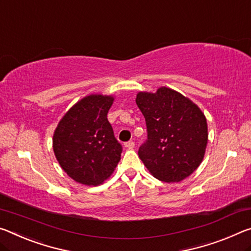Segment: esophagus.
<instances>
[{
  "instance_id": "esophagus-1",
  "label": "esophagus",
  "mask_w": 251,
  "mask_h": 251,
  "mask_svg": "<svg viewBox=\"0 0 251 251\" xmlns=\"http://www.w3.org/2000/svg\"><path fill=\"white\" fill-rule=\"evenodd\" d=\"M125 146L127 147V149H134L135 143L133 141H128V142L125 143Z\"/></svg>"
}]
</instances>
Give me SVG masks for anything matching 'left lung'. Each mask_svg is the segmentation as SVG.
<instances>
[{
  "instance_id": "1",
  "label": "left lung",
  "mask_w": 251,
  "mask_h": 251,
  "mask_svg": "<svg viewBox=\"0 0 251 251\" xmlns=\"http://www.w3.org/2000/svg\"><path fill=\"white\" fill-rule=\"evenodd\" d=\"M136 104L145 118L147 138L138 156L157 180L173 183L191 176L203 160L208 143L204 114L177 91L162 87L138 93Z\"/></svg>"
}]
</instances>
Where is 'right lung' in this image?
Listing matches in <instances>:
<instances>
[{
	"mask_svg": "<svg viewBox=\"0 0 251 251\" xmlns=\"http://www.w3.org/2000/svg\"><path fill=\"white\" fill-rule=\"evenodd\" d=\"M114 98L90 95L68 110L53 134V152L75 182L101 184L114 172L123 151L107 113Z\"/></svg>",
	"mask_w": 251,
	"mask_h": 251,
	"instance_id": "add662e5",
	"label": "right lung"
}]
</instances>
